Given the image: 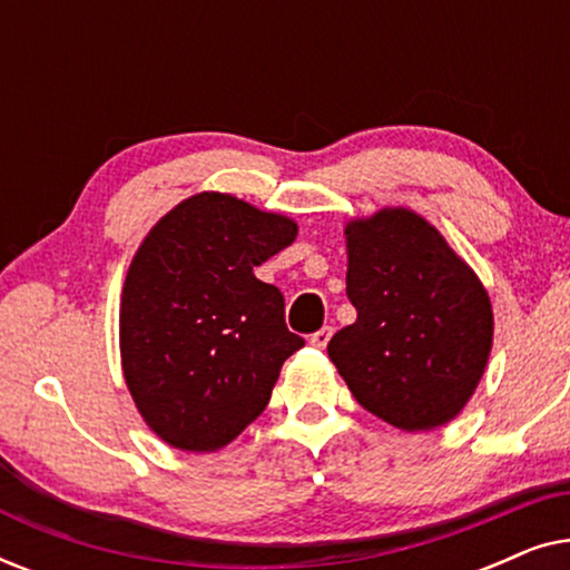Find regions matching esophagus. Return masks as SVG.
<instances>
[{"label":"esophagus","instance_id":"1","mask_svg":"<svg viewBox=\"0 0 570 570\" xmlns=\"http://www.w3.org/2000/svg\"><path fill=\"white\" fill-rule=\"evenodd\" d=\"M332 332H334L332 326H322V330L311 334V345L318 347V350H324L326 345H330V340H332Z\"/></svg>","mask_w":570,"mask_h":570}]
</instances>
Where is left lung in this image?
Listing matches in <instances>:
<instances>
[{"instance_id":"8db88e82","label":"left lung","mask_w":570,"mask_h":570,"mask_svg":"<svg viewBox=\"0 0 570 570\" xmlns=\"http://www.w3.org/2000/svg\"><path fill=\"white\" fill-rule=\"evenodd\" d=\"M345 236L357 318L326 353L357 404L384 423L407 433L446 425L478 389L493 347L485 287L412 209H381L347 223Z\"/></svg>"}]
</instances>
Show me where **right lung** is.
I'll return each instance as SVG.
<instances>
[{
  "instance_id": "right-lung-1",
  "label": "right lung",
  "mask_w": 570,
  "mask_h": 570,
  "mask_svg": "<svg viewBox=\"0 0 570 570\" xmlns=\"http://www.w3.org/2000/svg\"><path fill=\"white\" fill-rule=\"evenodd\" d=\"M298 236L291 217L202 191L147 233L121 293L124 379L145 423L181 451H217L267 407L303 337L254 267Z\"/></svg>"
}]
</instances>
